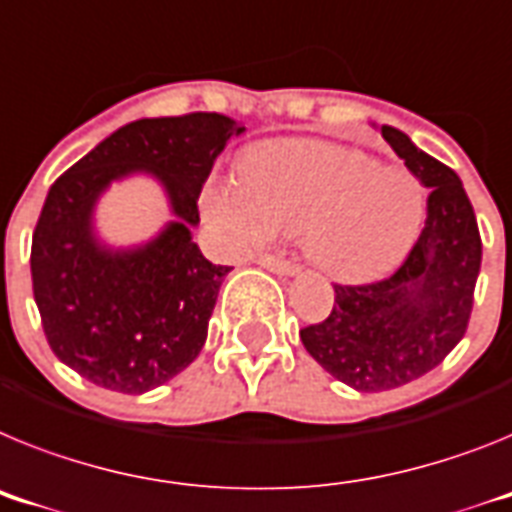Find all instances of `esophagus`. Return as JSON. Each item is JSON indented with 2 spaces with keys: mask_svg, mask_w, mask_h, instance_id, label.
<instances>
[{
  "mask_svg": "<svg viewBox=\"0 0 512 512\" xmlns=\"http://www.w3.org/2000/svg\"><path fill=\"white\" fill-rule=\"evenodd\" d=\"M259 264L264 266V269H269V272L282 274V277H292V274L300 272L298 264H292V261L287 259H277V256H259Z\"/></svg>",
  "mask_w": 512,
  "mask_h": 512,
  "instance_id": "34e87169",
  "label": "esophagus"
}]
</instances>
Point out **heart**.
Here are the masks:
<instances>
[{
    "mask_svg": "<svg viewBox=\"0 0 512 512\" xmlns=\"http://www.w3.org/2000/svg\"><path fill=\"white\" fill-rule=\"evenodd\" d=\"M238 183L240 191L217 186L207 196L212 220L230 240L303 235L313 264L344 282L391 272L425 225L419 176L344 144L266 142L240 163Z\"/></svg>",
    "mask_w": 512,
    "mask_h": 512,
    "instance_id": "1",
    "label": "heart"
}]
</instances>
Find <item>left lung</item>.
<instances>
[{
	"label": "left lung",
	"mask_w": 512,
	"mask_h": 512,
	"mask_svg": "<svg viewBox=\"0 0 512 512\" xmlns=\"http://www.w3.org/2000/svg\"><path fill=\"white\" fill-rule=\"evenodd\" d=\"M393 152L430 189L427 220L404 264L370 285H334V308L300 331L308 355L360 393L417 381L466 334L482 238L461 178L404 131L381 126Z\"/></svg>",
	"instance_id": "left-lung-1"
}]
</instances>
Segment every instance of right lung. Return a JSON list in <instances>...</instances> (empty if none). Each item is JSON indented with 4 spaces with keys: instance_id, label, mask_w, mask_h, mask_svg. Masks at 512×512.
I'll return each mask as SVG.
<instances>
[{
    "instance_id": "right-lung-1",
    "label": "right lung",
    "mask_w": 512,
    "mask_h": 512,
    "mask_svg": "<svg viewBox=\"0 0 512 512\" xmlns=\"http://www.w3.org/2000/svg\"><path fill=\"white\" fill-rule=\"evenodd\" d=\"M243 131L222 113L131 121L48 189L30 248L33 298L48 347L74 373L108 391L144 393L202 352L230 266L204 259L191 227L214 160ZM131 172L161 181L177 220L142 247L111 249L94 235V204Z\"/></svg>"
}]
</instances>
